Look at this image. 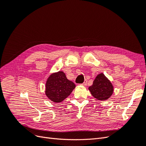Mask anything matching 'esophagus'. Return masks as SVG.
I'll return each instance as SVG.
<instances>
[{
	"label": "esophagus",
	"instance_id": "34e87169",
	"mask_svg": "<svg viewBox=\"0 0 146 146\" xmlns=\"http://www.w3.org/2000/svg\"><path fill=\"white\" fill-rule=\"evenodd\" d=\"M87 83H88V80H85V81H84V82L82 83V85L86 86L87 85Z\"/></svg>",
	"mask_w": 146,
	"mask_h": 146
}]
</instances>
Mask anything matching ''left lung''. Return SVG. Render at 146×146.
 Returning <instances> with one entry per match:
<instances>
[{
    "label": "left lung",
    "mask_w": 146,
    "mask_h": 146,
    "mask_svg": "<svg viewBox=\"0 0 146 146\" xmlns=\"http://www.w3.org/2000/svg\"><path fill=\"white\" fill-rule=\"evenodd\" d=\"M88 89L96 99L100 100H107L113 92L112 84L102 73L96 77Z\"/></svg>",
    "instance_id": "left-lung-1"
}]
</instances>
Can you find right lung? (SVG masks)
<instances>
[{"label": "right lung", "mask_w": 146, "mask_h": 146, "mask_svg": "<svg viewBox=\"0 0 146 146\" xmlns=\"http://www.w3.org/2000/svg\"><path fill=\"white\" fill-rule=\"evenodd\" d=\"M46 94L55 103L61 102L70 94L76 85L66 78L62 71L52 74L46 84Z\"/></svg>", "instance_id": "add662e5"}]
</instances>
